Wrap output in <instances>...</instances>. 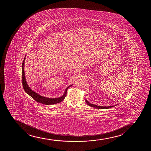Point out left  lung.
Instances as JSON below:
<instances>
[{
	"instance_id": "8db88e82",
	"label": "left lung",
	"mask_w": 151,
	"mask_h": 151,
	"mask_svg": "<svg viewBox=\"0 0 151 151\" xmlns=\"http://www.w3.org/2000/svg\"><path fill=\"white\" fill-rule=\"evenodd\" d=\"M86 102L87 103L88 105L92 107L95 108H97V109H108V108H110L114 107V106H116V105H114V106H98L95 104H91V103L88 102V101H87V100H86Z\"/></svg>"
}]
</instances>
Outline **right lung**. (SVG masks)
Returning <instances> with one entry per match:
<instances>
[{
    "label": "right lung",
    "mask_w": 151,
    "mask_h": 151,
    "mask_svg": "<svg viewBox=\"0 0 151 151\" xmlns=\"http://www.w3.org/2000/svg\"><path fill=\"white\" fill-rule=\"evenodd\" d=\"M26 57V55L24 56L23 64H22V83H23V88H24V91L26 92L32 98H33V99H34L37 102L47 105L57 104V103H60L63 100L66 96V92H67L68 88H69V87L71 86L72 85L69 86L68 87L66 88L65 90L64 91V94L62 96L58 97V98H50L44 97V96L40 95V94L37 93L36 92L32 90L31 88H30V87L29 86V85L27 82L26 78H25V74H24V66Z\"/></svg>",
    "instance_id": "1"
}]
</instances>
